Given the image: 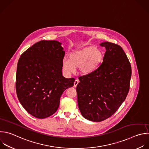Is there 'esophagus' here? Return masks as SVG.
Here are the masks:
<instances>
[{"label": "esophagus", "instance_id": "esophagus-1", "mask_svg": "<svg viewBox=\"0 0 149 149\" xmlns=\"http://www.w3.org/2000/svg\"><path fill=\"white\" fill-rule=\"evenodd\" d=\"M79 82V81L78 79H75L74 81V86L76 87Z\"/></svg>", "mask_w": 149, "mask_h": 149}]
</instances>
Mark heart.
Masks as SVG:
<instances>
[{"label": "heart", "instance_id": "b5f03b06", "mask_svg": "<svg viewBox=\"0 0 149 149\" xmlns=\"http://www.w3.org/2000/svg\"><path fill=\"white\" fill-rule=\"evenodd\" d=\"M68 58H64L62 61L63 68L66 73H72L75 67H78L81 74H89L101 64L104 52L100 48L90 45L71 52L68 55Z\"/></svg>", "mask_w": 149, "mask_h": 149}]
</instances>
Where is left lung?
<instances>
[{
  "label": "left lung",
  "mask_w": 149,
  "mask_h": 149,
  "mask_svg": "<svg viewBox=\"0 0 149 149\" xmlns=\"http://www.w3.org/2000/svg\"><path fill=\"white\" fill-rule=\"evenodd\" d=\"M106 52L102 64L93 72L79 77L78 105L82 116L101 122L114 114L125 100L130 88L132 69L122 48L103 42Z\"/></svg>",
  "instance_id": "8db88e82"
}]
</instances>
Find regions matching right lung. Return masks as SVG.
I'll return each mask as SVG.
<instances>
[{"mask_svg": "<svg viewBox=\"0 0 149 149\" xmlns=\"http://www.w3.org/2000/svg\"><path fill=\"white\" fill-rule=\"evenodd\" d=\"M61 42L41 40L20 56L17 66L16 89L25 110L38 119L53 115L63 92L74 85L75 79L62 74L65 52Z\"/></svg>", "mask_w": 149, "mask_h": 149, "instance_id": "1", "label": "right lung"}]
</instances>
